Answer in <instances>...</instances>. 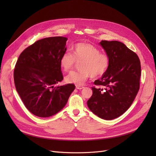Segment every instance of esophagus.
<instances>
[{"label": "esophagus", "mask_w": 156, "mask_h": 156, "mask_svg": "<svg viewBox=\"0 0 156 156\" xmlns=\"http://www.w3.org/2000/svg\"><path fill=\"white\" fill-rule=\"evenodd\" d=\"M75 87H76V88L78 90H81V89L84 88V87L81 86V85H75Z\"/></svg>", "instance_id": "1"}]
</instances>
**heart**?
<instances>
[{
    "label": "heart",
    "mask_w": 156,
    "mask_h": 156,
    "mask_svg": "<svg viewBox=\"0 0 156 156\" xmlns=\"http://www.w3.org/2000/svg\"><path fill=\"white\" fill-rule=\"evenodd\" d=\"M69 52H65L60 58V66L64 72L72 69L76 63L81 62V69L78 72H72L65 77L68 83L82 84L91 76L98 77L102 76L108 70L110 66V58L106 53H101L100 50L94 45L79 43Z\"/></svg>",
    "instance_id": "heart-1"
}]
</instances>
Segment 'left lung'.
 Listing matches in <instances>:
<instances>
[{
  "label": "left lung",
  "mask_w": 156,
  "mask_h": 156,
  "mask_svg": "<svg viewBox=\"0 0 156 156\" xmlns=\"http://www.w3.org/2000/svg\"><path fill=\"white\" fill-rule=\"evenodd\" d=\"M100 45L109 56L110 66L101 79L96 80L87 105L94 114L110 120L128 109L138 93L141 73L137 55L118 41L102 40Z\"/></svg>",
  "instance_id": "obj_1"
}]
</instances>
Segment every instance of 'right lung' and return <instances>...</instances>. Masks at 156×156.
I'll return each mask as SVG.
<instances>
[{
  "instance_id": "right-lung-1",
  "label": "right lung",
  "mask_w": 156,
  "mask_h": 156,
  "mask_svg": "<svg viewBox=\"0 0 156 156\" xmlns=\"http://www.w3.org/2000/svg\"><path fill=\"white\" fill-rule=\"evenodd\" d=\"M65 37L37 40L19 56L13 72L16 90L33 115L49 117L66 105L73 84L57 86L63 80L60 58L66 51Z\"/></svg>"
}]
</instances>
